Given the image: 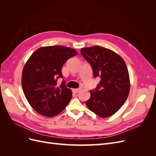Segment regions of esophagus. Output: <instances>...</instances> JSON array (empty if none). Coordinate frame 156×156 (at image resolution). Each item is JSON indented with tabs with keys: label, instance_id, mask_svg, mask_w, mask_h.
Returning <instances> with one entry per match:
<instances>
[{
	"label": "esophagus",
	"instance_id": "1",
	"mask_svg": "<svg viewBox=\"0 0 156 156\" xmlns=\"http://www.w3.org/2000/svg\"><path fill=\"white\" fill-rule=\"evenodd\" d=\"M80 90H81L80 88H74V89H72V91L74 93H77Z\"/></svg>",
	"mask_w": 156,
	"mask_h": 156
}]
</instances>
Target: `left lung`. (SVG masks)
Masks as SVG:
<instances>
[{
  "label": "left lung",
  "mask_w": 156,
  "mask_h": 156,
  "mask_svg": "<svg viewBox=\"0 0 156 156\" xmlns=\"http://www.w3.org/2000/svg\"><path fill=\"white\" fill-rule=\"evenodd\" d=\"M81 54L91 65L94 78H100L96 88L90 91L87 106L101 118L113 115L123 105L130 90L124 60L115 52L98 45L82 48Z\"/></svg>",
  "instance_id": "1"
}]
</instances>
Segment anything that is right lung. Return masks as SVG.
<instances>
[{
    "label": "right lung",
    "instance_id": "obj_1",
    "mask_svg": "<svg viewBox=\"0 0 156 156\" xmlns=\"http://www.w3.org/2000/svg\"><path fill=\"white\" fill-rule=\"evenodd\" d=\"M77 55L72 48L62 45L41 47L30 56L23 69L21 84L30 106L45 116L62 112L72 97V92L63 81L62 67L68 59Z\"/></svg>",
    "mask_w": 156,
    "mask_h": 156
}]
</instances>
